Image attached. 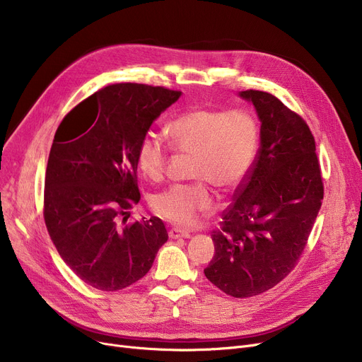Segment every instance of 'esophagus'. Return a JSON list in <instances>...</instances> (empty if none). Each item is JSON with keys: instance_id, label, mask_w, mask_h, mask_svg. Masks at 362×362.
I'll return each instance as SVG.
<instances>
[{"instance_id": "34e87169", "label": "esophagus", "mask_w": 362, "mask_h": 362, "mask_svg": "<svg viewBox=\"0 0 362 362\" xmlns=\"http://www.w3.org/2000/svg\"><path fill=\"white\" fill-rule=\"evenodd\" d=\"M168 236L171 239H187V238H191V233L186 230H182V229H177V227H171V229L168 230Z\"/></svg>"}]
</instances>
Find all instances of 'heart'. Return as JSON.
<instances>
[{
  "instance_id": "obj_1",
  "label": "heart",
  "mask_w": 362,
  "mask_h": 362,
  "mask_svg": "<svg viewBox=\"0 0 362 362\" xmlns=\"http://www.w3.org/2000/svg\"><path fill=\"white\" fill-rule=\"evenodd\" d=\"M168 139L179 152L192 156L189 185H173L152 197L151 206L160 217L179 226H192L214 211L211 186L223 195L239 189L250 176L258 148L255 120L245 111L191 108L168 124ZM168 149L156 133L138 144L136 164L152 182L164 179Z\"/></svg>"
}]
</instances>
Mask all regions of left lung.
I'll use <instances>...</instances> for the list:
<instances>
[{"mask_svg":"<svg viewBox=\"0 0 362 362\" xmlns=\"http://www.w3.org/2000/svg\"><path fill=\"white\" fill-rule=\"evenodd\" d=\"M261 122L250 176L213 230L205 277L224 293L250 298L286 277L305 250L325 186L313 133L299 114L262 90H242Z\"/></svg>","mask_w":362,"mask_h":362,"instance_id":"obj_1","label":"left lung"}]
</instances>
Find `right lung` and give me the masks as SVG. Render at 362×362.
<instances>
[{
    "label": "right lung",
    "mask_w": 362,
    "mask_h": 362,
    "mask_svg": "<svg viewBox=\"0 0 362 362\" xmlns=\"http://www.w3.org/2000/svg\"><path fill=\"white\" fill-rule=\"evenodd\" d=\"M180 95L164 86L108 85L69 111L55 132L45 224L63 261L95 289L116 292L142 279L168 239L158 217L126 221L141 199L138 144Z\"/></svg>",
    "instance_id": "1"
}]
</instances>
